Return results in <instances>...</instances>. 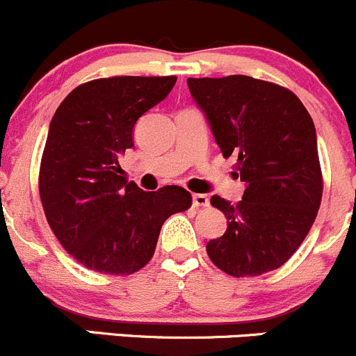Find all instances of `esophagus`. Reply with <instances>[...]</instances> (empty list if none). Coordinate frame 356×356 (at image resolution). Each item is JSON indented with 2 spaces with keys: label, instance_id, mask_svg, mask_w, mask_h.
Returning a JSON list of instances; mask_svg holds the SVG:
<instances>
[{
  "label": "esophagus",
  "instance_id": "obj_1",
  "mask_svg": "<svg viewBox=\"0 0 356 356\" xmlns=\"http://www.w3.org/2000/svg\"><path fill=\"white\" fill-rule=\"evenodd\" d=\"M192 204H193V207H206V206H209V197L204 195V193H193Z\"/></svg>",
  "mask_w": 356,
  "mask_h": 356
}]
</instances>
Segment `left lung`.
I'll use <instances>...</instances> for the list:
<instances>
[{"instance_id":"8db88e82","label":"left lung","mask_w":356,"mask_h":356,"mask_svg":"<svg viewBox=\"0 0 356 356\" xmlns=\"http://www.w3.org/2000/svg\"><path fill=\"white\" fill-rule=\"evenodd\" d=\"M225 157H237L241 202L214 195L227 232L207 242L211 261L232 277L282 266L305 241L322 200V171L313 119L286 88L249 76L188 77Z\"/></svg>"}]
</instances>
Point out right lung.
I'll list each match as a JSON object with an SVG mask.
<instances>
[{
  "label": "right lung",
  "instance_id": "obj_1",
  "mask_svg": "<svg viewBox=\"0 0 356 356\" xmlns=\"http://www.w3.org/2000/svg\"><path fill=\"white\" fill-rule=\"evenodd\" d=\"M177 77L118 76L70 91L48 129L40 195L55 237L81 265L131 275L150 261L164 221L192 206L185 188L143 192L122 177L119 157L133 129L163 102Z\"/></svg>",
  "mask_w": 356,
  "mask_h": 356
}]
</instances>
